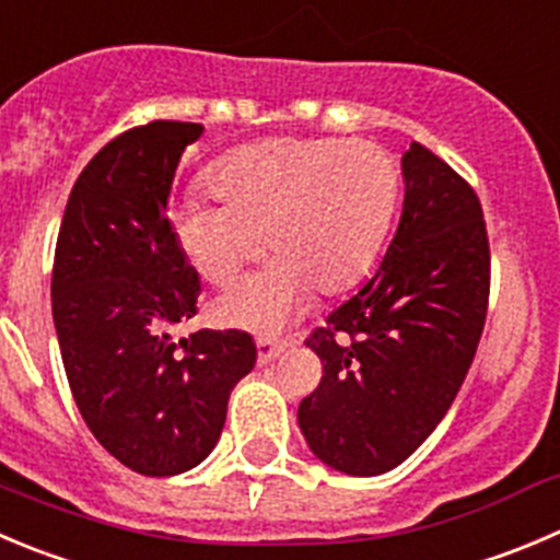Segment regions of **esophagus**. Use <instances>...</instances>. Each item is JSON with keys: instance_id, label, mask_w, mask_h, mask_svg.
<instances>
[{"instance_id": "1", "label": "esophagus", "mask_w": 560, "mask_h": 560, "mask_svg": "<svg viewBox=\"0 0 560 560\" xmlns=\"http://www.w3.org/2000/svg\"><path fill=\"white\" fill-rule=\"evenodd\" d=\"M258 365H269L271 360L283 354L291 346V340H271V338H258Z\"/></svg>"}]
</instances>
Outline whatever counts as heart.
Returning a JSON list of instances; mask_svg holds the SVG:
<instances>
[{
    "mask_svg": "<svg viewBox=\"0 0 560 560\" xmlns=\"http://www.w3.org/2000/svg\"><path fill=\"white\" fill-rule=\"evenodd\" d=\"M393 159L371 142L280 140L231 153L211 175L220 203L189 197L173 231L189 264L217 289L275 253L220 302L222 322L269 332L305 305L311 285L340 294L369 269L396 206Z\"/></svg>",
    "mask_w": 560,
    "mask_h": 560,
    "instance_id": "heart-1",
    "label": "heart"
}]
</instances>
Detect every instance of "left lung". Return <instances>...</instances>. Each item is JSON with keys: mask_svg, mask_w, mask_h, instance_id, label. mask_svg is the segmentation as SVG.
Instances as JSON below:
<instances>
[{"mask_svg": "<svg viewBox=\"0 0 560 560\" xmlns=\"http://www.w3.org/2000/svg\"><path fill=\"white\" fill-rule=\"evenodd\" d=\"M401 175V217L380 269L307 338L324 376L296 420L316 459L346 476H382L418 451L454 404L487 322L476 191L420 142Z\"/></svg>", "mask_w": 560, "mask_h": 560, "instance_id": "left-lung-1", "label": "left lung"}]
</instances>
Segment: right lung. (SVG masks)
<instances>
[{
    "label": "right lung",
    "mask_w": 560,
    "mask_h": 560,
    "mask_svg": "<svg viewBox=\"0 0 560 560\" xmlns=\"http://www.w3.org/2000/svg\"><path fill=\"white\" fill-rule=\"evenodd\" d=\"M203 126L153 120L106 142L73 184L57 236L51 313L73 401L93 436L140 476H178L214 451L253 338L173 329L200 277L167 222L186 145Z\"/></svg>",
    "instance_id": "obj_1"
}]
</instances>
